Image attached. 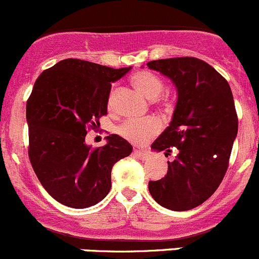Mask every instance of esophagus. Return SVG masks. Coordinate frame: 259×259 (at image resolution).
<instances>
[{
	"mask_svg": "<svg viewBox=\"0 0 259 259\" xmlns=\"http://www.w3.org/2000/svg\"><path fill=\"white\" fill-rule=\"evenodd\" d=\"M133 155H134L135 157H138V159L144 160V161L150 159V154H149V152L143 151V150H138V149H135V150L133 151Z\"/></svg>",
	"mask_w": 259,
	"mask_h": 259,
	"instance_id": "1",
	"label": "esophagus"
}]
</instances>
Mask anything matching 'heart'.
<instances>
[{
  "instance_id": "1",
  "label": "heart",
  "mask_w": 259,
  "mask_h": 259,
  "mask_svg": "<svg viewBox=\"0 0 259 259\" xmlns=\"http://www.w3.org/2000/svg\"><path fill=\"white\" fill-rule=\"evenodd\" d=\"M132 83L144 97L167 107L168 98L161 94L164 91V81L154 73L148 70H139L132 77ZM160 132L159 121L155 119H145L143 121H125L118 126V134L129 143L143 145L149 139Z\"/></svg>"
}]
</instances>
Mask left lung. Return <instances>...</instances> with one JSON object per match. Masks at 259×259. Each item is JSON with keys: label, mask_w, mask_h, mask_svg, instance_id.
Segmentation results:
<instances>
[{"label": "left lung", "mask_w": 259, "mask_h": 259, "mask_svg": "<svg viewBox=\"0 0 259 259\" xmlns=\"http://www.w3.org/2000/svg\"><path fill=\"white\" fill-rule=\"evenodd\" d=\"M146 65L170 78L179 95L172 120L151 145L176 156L165 178L149 181V191L162 207L187 211L211 197L226 175L238 130L233 95L228 81L195 57Z\"/></svg>", "instance_id": "obj_1"}]
</instances>
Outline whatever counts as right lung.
<instances>
[{
    "label": "right lung",
    "instance_id": "add662e5",
    "mask_svg": "<svg viewBox=\"0 0 259 259\" xmlns=\"http://www.w3.org/2000/svg\"><path fill=\"white\" fill-rule=\"evenodd\" d=\"M129 70L68 58L37 78L26 107L28 157L46 191L62 205L100 202L110 191L114 164L132 154L133 146L116 134L103 148L85 144L108 114L111 81Z\"/></svg>",
    "mask_w": 259,
    "mask_h": 259
}]
</instances>
